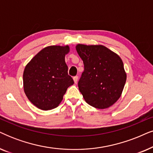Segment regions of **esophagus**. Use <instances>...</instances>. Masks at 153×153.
<instances>
[{
	"mask_svg": "<svg viewBox=\"0 0 153 153\" xmlns=\"http://www.w3.org/2000/svg\"><path fill=\"white\" fill-rule=\"evenodd\" d=\"M78 79H79L78 76H75L73 77V79H74V81L75 84H76L77 81H78Z\"/></svg>",
	"mask_w": 153,
	"mask_h": 153,
	"instance_id": "esophagus-1",
	"label": "esophagus"
}]
</instances>
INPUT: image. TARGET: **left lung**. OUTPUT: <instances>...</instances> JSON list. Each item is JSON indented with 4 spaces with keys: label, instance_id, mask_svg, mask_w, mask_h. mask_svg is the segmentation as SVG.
I'll return each mask as SVG.
<instances>
[{
    "label": "left lung",
    "instance_id": "1",
    "mask_svg": "<svg viewBox=\"0 0 153 153\" xmlns=\"http://www.w3.org/2000/svg\"><path fill=\"white\" fill-rule=\"evenodd\" d=\"M76 49L84 65L78 82L84 100L98 109L112 105L120 98L126 80L122 59L101 45L78 44Z\"/></svg>",
    "mask_w": 153,
    "mask_h": 153
}]
</instances>
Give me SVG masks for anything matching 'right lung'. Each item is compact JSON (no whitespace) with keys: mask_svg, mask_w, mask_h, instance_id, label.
Instances as JSON below:
<instances>
[{"mask_svg":"<svg viewBox=\"0 0 153 153\" xmlns=\"http://www.w3.org/2000/svg\"><path fill=\"white\" fill-rule=\"evenodd\" d=\"M68 45L48 46L38 53L25 67L24 90L32 104L43 110L57 108L74 80L68 75L65 57Z\"/></svg>","mask_w":153,"mask_h":153,"instance_id":"right-lung-1","label":"right lung"}]
</instances>
